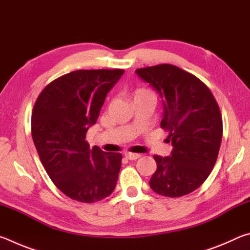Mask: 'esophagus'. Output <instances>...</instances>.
I'll list each match as a JSON object with an SVG mask.
<instances>
[{
  "label": "esophagus",
  "mask_w": 250,
  "mask_h": 250,
  "mask_svg": "<svg viewBox=\"0 0 250 250\" xmlns=\"http://www.w3.org/2000/svg\"><path fill=\"white\" fill-rule=\"evenodd\" d=\"M125 156L128 160H137V159H139L140 158V154H138V153H131V152H125Z\"/></svg>",
  "instance_id": "34e87169"
}]
</instances>
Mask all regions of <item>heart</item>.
<instances>
[{"instance_id": "b5f03b06", "label": "heart", "mask_w": 250, "mask_h": 250, "mask_svg": "<svg viewBox=\"0 0 250 250\" xmlns=\"http://www.w3.org/2000/svg\"><path fill=\"white\" fill-rule=\"evenodd\" d=\"M134 96H150V97H154L153 92H152L151 90L149 89H138L137 91H135V95Z\"/></svg>"}]
</instances>
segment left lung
<instances>
[{
	"label": "left lung",
	"instance_id": "obj_1",
	"mask_svg": "<svg viewBox=\"0 0 250 250\" xmlns=\"http://www.w3.org/2000/svg\"><path fill=\"white\" fill-rule=\"evenodd\" d=\"M135 73L162 98L161 128L168 131L170 156L154 155L158 167L150 179L160 195L180 197L204 183L216 163L223 137L219 107L208 87L174 65L139 68Z\"/></svg>",
	"mask_w": 250,
	"mask_h": 250
}]
</instances>
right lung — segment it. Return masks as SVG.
I'll return each mask as SVG.
<instances>
[{
  "label": "right lung",
  "instance_id": "1",
  "mask_svg": "<svg viewBox=\"0 0 250 250\" xmlns=\"http://www.w3.org/2000/svg\"><path fill=\"white\" fill-rule=\"evenodd\" d=\"M124 69L76 70L48 83L32 112V138L53 183L71 200L95 203L113 192L122 155L94 146L86 133Z\"/></svg>",
  "mask_w": 250,
  "mask_h": 250
}]
</instances>
